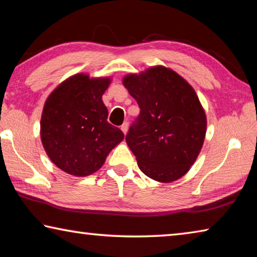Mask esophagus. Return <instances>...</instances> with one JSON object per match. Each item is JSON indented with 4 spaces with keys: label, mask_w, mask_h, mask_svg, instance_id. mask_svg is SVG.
<instances>
[{
    "label": "esophagus",
    "mask_w": 257,
    "mask_h": 257,
    "mask_svg": "<svg viewBox=\"0 0 257 257\" xmlns=\"http://www.w3.org/2000/svg\"><path fill=\"white\" fill-rule=\"evenodd\" d=\"M121 130H122L124 135L127 134V132H128V123L127 122H124L122 125H121Z\"/></svg>",
    "instance_id": "34e87169"
}]
</instances>
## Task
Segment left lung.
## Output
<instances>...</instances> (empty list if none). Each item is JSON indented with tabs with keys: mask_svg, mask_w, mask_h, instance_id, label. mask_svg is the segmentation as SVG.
Listing matches in <instances>:
<instances>
[{
	"mask_svg": "<svg viewBox=\"0 0 257 257\" xmlns=\"http://www.w3.org/2000/svg\"><path fill=\"white\" fill-rule=\"evenodd\" d=\"M123 85L141 108L125 135L139 169L160 182L179 179L197 159L206 134L194 88L164 67L125 76Z\"/></svg>",
	"mask_w": 257,
	"mask_h": 257,
	"instance_id": "8db88e82",
	"label": "left lung"
}]
</instances>
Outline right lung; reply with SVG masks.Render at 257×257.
Instances as JSON below:
<instances>
[{"instance_id": "add662e5", "label": "right lung", "mask_w": 257, "mask_h": 257, "mask_svg": "<svg viewBox=\"0 0 257 257\" xmlns=\"http://www.w3.org/2000/svg\"><path fill=\"white\" fill-rule=\"evenodd\" d=\"M110 78L90 79L76 75L56 87L45 102L41 138L47 155L69 175L85 177L102 167L123 139V133L107 122L102 101Z\"/></svg>"}]
</instances>
